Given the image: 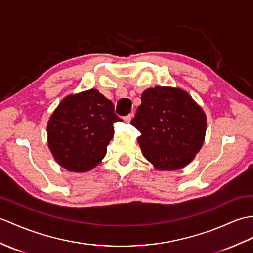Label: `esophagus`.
<instances>
[{"label":"esophagus","mask_w":253,"mask_h":253,"mask_svg":"<svg viewBox=\"0 0 253 253\" xmlns=\"http://www.w3.org/2000/svg\"><path fill=\"white\" fill-rule=\"evenodd\" d=\"M132 116H133V113H130V114H128V115H126V116L123 117V120H124L126 123H129V122L131 121Z\"/></svg>","instance_id":"34e87169"}]
</instances>
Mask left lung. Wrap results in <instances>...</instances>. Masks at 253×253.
<instances>
[{"label":"left lung","instance_id":"8db88e82","mask_svg":"<svg viewBox=\"0 0 253 253\" xmlns=\"http://www.w3.org/2000/svg\"><path fill=\"white\" fill-rule=\"evenodd\" d=\"M141 132L138 142L144 157L158 170H177L201 150L206 115L189 93L171 87L149 88L131 120Z\"/></svg>","mask_w":253,"mask_h":253}]
</instances>
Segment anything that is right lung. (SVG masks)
Returning a JSON list of instances; mask_svg holds the SVG:
<instances>
[{
	"label": "right lung",
	"mask_w": 253,
	"mask_h": 253,
	"mask_svg": "<svg viewBox=\"0 0 253 253\" xmlns=\"http://www.w3.org/2000/svg\"><path fill=\"white\" fill-rule=\"evenodd\" d=\"M120 121L113 103L97 89L69 96L48 121L49 150L63 168L88 171L107 153L113 138V124Z\"/></svg>",
	"instance_id": "obj_1"
}]
</instances>
